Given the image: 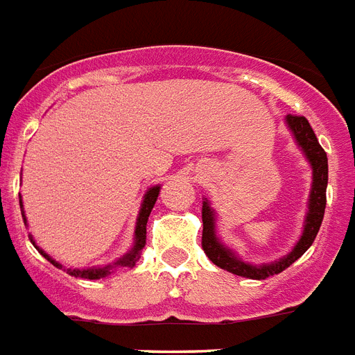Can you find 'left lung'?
<instances>
[{
    "mask_svg": "<svg viewBox=\"0 0 355 355\" xmlns=\"http://www.w3.org/2000/svg\"><path fill=\"white\" fill-rule=\"evenodd\" d=\"M286 127L290 134L294 136V141L301 152L304 159L309 161L312 168V187H310L309 203H306V214H304L303 230L294 245V248L279 257L277 261L261 263V265H252L248 261H243L236 250L227 247L218 236V216L216 210L212 209L209 198L203 201V250L209 256L214 265L223 268L227 272H232L236 276L248 277V279H266V277L276 276L285 268H288L294 261H297L304 252L309 250L310 245L314 243L315 236L319 232L321 221L324 216V207H327V184H329V159L327 152L321 148L314 130L310 127V123L303 116H292L288 114L285 118Z\"/></svg>",
    "mask_w": 355,
    "mask_h": 355,
    "instance_id": "left-lung-1",
    "label": "left lung"
}]
</instances>
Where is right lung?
Listing matches in <instances>:
<instances>
[{
    "mask_svg": "<svg viewBox=\"0 0 355 355\" xmlns=\"http://www.w3.org/2000/svg\"><path fill=\"white\" fill-rule=\"evenodd\" d=\"M159 190L161 187L156 184V187H150V189L146 190V194L143 196V201H141V207H139V214H137V219H136V230H134V243H132V248L125 254L123 257H119L118 261L110 263V265H105V266H92V268H65V266L58 263L55 259H52L49 254H46L43 248L37 247V243L34 241V237L32 234H28L31 237V243L36 247V250L40 252L41 256L45 257L46 261H51L52 265L58 266V268H63L67 274L74 277H83V279H101V277H107L110 276L118 266H132L136 265V261L139 259L141 256V250L145 247L146 243V221H148V216H150L152 209H154V205L157 201V196H159ZM19 207H21V216H23V221L26 225V218H25V210H23V201H21V196H19Z\"/></svg>",
    "mask_w": 355,
    "mask_h": 355,
    "instance_id": "add662e5",
    "label": "right lung"
}]
</instances>
